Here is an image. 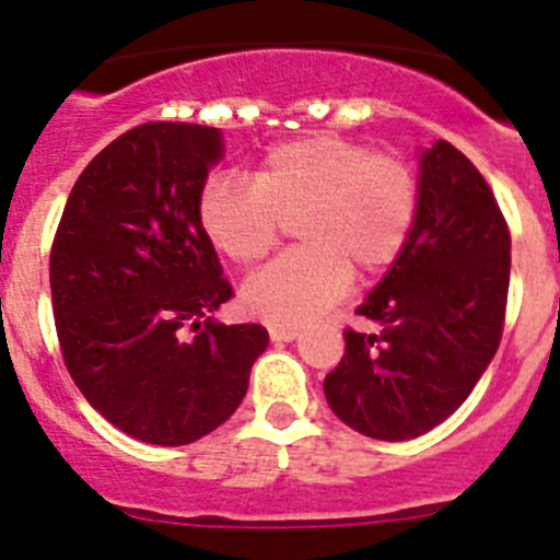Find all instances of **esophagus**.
Instances as JSON below:
<instances>
[{
  "instance_id": "obj_1",
  "label": "esophagus",
  "mask_w": 560,
  "mask_h": 560,
  "mask_svg": "<svg viewBox=\"0 0 560 560\" xmlns=\"http://www.w3.org/2000/svg\"><path fill=\"white\" fill-rule=\"evenodd\" d=\"M268 332H270V338H273V341H295L298 338V327H292V325H270L268 327Z\"/></svg>"
}]
</instances>
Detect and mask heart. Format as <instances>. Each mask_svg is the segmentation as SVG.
Returning a JSON list of instances; mask_svg holds the SVG:
<instances>
[{"mask_svg":"<svg viewBox=\"0 0 560 560\" xmlns=\"http://www.w3.org/2000/svg\"><path fill=\"white\" fill-rule=\"evenodd\" d=\"M202 233L241 268L262 262L295 222L301 248L246 281L244 306L270 325H303L347 290L398 262L420 213L415 167L336 135H303L262 154L252 180L202 186Z\"/></svg>","mask_w":560,"mask_h":560,"instance_id":"b5f03b06","label":"heart"}]
</instances>
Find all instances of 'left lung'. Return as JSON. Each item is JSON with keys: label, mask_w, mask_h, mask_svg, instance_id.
<instances>
[{"label": "left lung", "mask_w": 560, "mask_h": 560, "mask_svg": "<svg viewBox=\"0 0 560 560\" xmlns=\"http://www.w3.org/2000/svg\"><path fill=\"white\" fill-rule=\"evenodd\" d=\"M420 213L398 262L358 306L325 376L341 422L380 442L417 439L468 398L501 343L512 238L488 180L439 140L422 154Z\"/></svg>", "instance_id": "1"}]
</instances>
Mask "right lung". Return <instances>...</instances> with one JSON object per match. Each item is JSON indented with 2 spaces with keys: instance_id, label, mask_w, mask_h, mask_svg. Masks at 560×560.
Wrapping results in <instances>:
<instances>
[{
  "instance_id": "obj_1",
  "label": "right lung",
  "mask_w": 560,
  "mask_h": 560,
  "mask_svg": "<svg viewBox=\"0 0 560 560\" xmlns=\"http://www.w3.org/2000/svg\"><path fill=\"white\" fill-rule=\"evenodd\" d=\"M222 135L149 121L78 175L50 246L61 358L83 398L127 436L180 447L241 406L268 347L262 325H224L233 298L202 233L208 171Z\"/></svg>"
}]
</instances>
